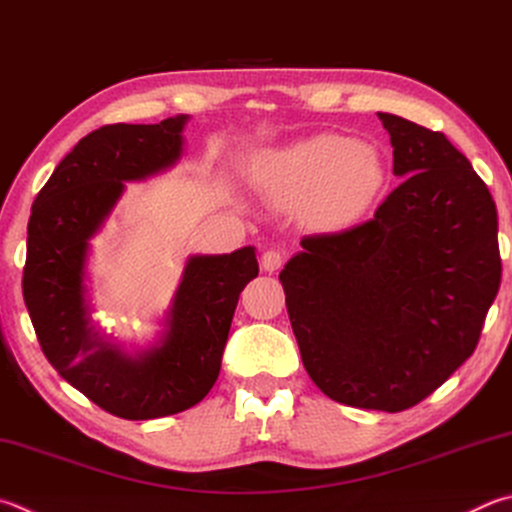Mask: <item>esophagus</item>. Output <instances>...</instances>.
Segmentation results:
<instances>
[{
	"instance_id": "esophagus-1",
	"label": "esophagus",
	"mask_w": 512,
	"mask_h": 512,
	"mask_svg": "<svg viewBox=\"0 0 512 512\" xmlns=\"http://www.w3.org/2000/svg\"><path fill=\"white\" fill-rule=\"evenodd\" d=\"M282 264H284V253H280V250L271 248V250H266V253L262 255V268H264L266 273L280 271Z\"/></svg>"
}]
</instances>
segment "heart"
<instances>
[{
	"label": "heart",
	"instance_id": "obj_1",
	"mask_svg": "<svg viewBox=\"0 0 512 512\" xmlns=\"http://www.w3.org/2000/svg\"><path fill=\"white\" fill-rule=\"evenodd\" d=\"M266 192L288 210H306L320 228H345L385 190L380 154L356 138L320 134L271 154L262 167Z\"/></svg>",
	"mask_w": 512,
	"mask_h": 512
}]
</instances>
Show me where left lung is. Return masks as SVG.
Returning a JSON list of instances; mask_svg holds the SVG:
<instances>
[{
	"mask_svg": "<svg viewBox=\"0 0 512 512\" xmlns=\"http://www.w3.org/2000/svg\"><path fill=\"white\" fill-rule=\"evenodd\" d=\"M378 118L403 183L365 224L304 237L280 282L313 383L342 405L403 412L477 347L501 282L497 208L441 132Z\"/></svg>",
	"mask_w": 512,
	"mask_h": 512,
	"instance_id": "8db88e82",
	"label": "left lung"
}]
</instances>
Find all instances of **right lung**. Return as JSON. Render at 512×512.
Here are the masks:
<instances>
[{"instance_id":"1","label":"right lung","mask_w":512,"mask_h":512,"mask_svg":"<svg viewBox=\"0 0 512 512\" xmlns=\"http://www.w3.org/2000/svg\"><path fill=\"white\" fill-rule=\"evenodd\" d=\"M185 123L181 114L159 125L96 129L64 156L31 208L22 291L44 356L89 401L127 421L170 416L206 398L219 376L239 293L259 273L253 246L190 257L159 340L134 353L102 338L91 322L89 239L127 181L181 159Z\"/></svg>"}]
</instances>
